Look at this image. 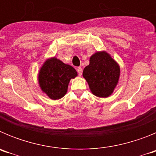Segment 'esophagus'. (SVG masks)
<instances>
[{
    "instance_id": "esophagus-1",
    "label": "esophagus",
    "mask_w": 156,
    "mask_h": 156,
    "mask_svg": "<svg viewBox=\"0 0 156 156\" xmlns=\"http://www.w3.org/2000/svg\"><path fill=\"white\" fill-rule=\"evenodd\" d=\"M77 70V73H78V74H79V76H81L82 75V73H83V69L81 67H78V68L76 69Z\"/></svg>"
}]
</instances>
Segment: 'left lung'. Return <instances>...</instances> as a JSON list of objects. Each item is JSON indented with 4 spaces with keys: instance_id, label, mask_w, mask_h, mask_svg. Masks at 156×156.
Wrapping results in <instances>:
<instances>
[{
    "instance_id": "8db88e82",
    "label": "left lung",
    "mask_w": 156,
    "mask_h": 156,
    "mask_svg": "<svg viewBox=\"0 0 156 156\" xmlns=\"http://www.w3.org/2000/svg\"><path fill=\"white\" fill-rule=\"evenodd\" d=\"M120 67L108 52H95L90 58V64L83 71V76L90 91L99 98H108L119 83Z\"/></svg>"
}]
</instances>
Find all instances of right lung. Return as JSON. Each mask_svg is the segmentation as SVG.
I'll use <instances>...</instances> for the list:
<instances>
[{
    "label": "right lung",
    "instance_id": "1",
    "mask_svg": "<svg viewBox=\"0 0 156 156\" xmlns=\"http://www.w3.org/2000/svg\"><path fill=\"white\" fill-rule=\"evenodd\" d=\"M77 73L73 66L53 57L44 62L38 73V83L41 90L52 100H58L67 93L71 79Z\"/></svg>",
    "mask_w": 156,
    "mask_h": 156
}]
</instances>
